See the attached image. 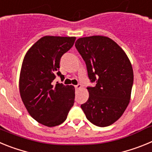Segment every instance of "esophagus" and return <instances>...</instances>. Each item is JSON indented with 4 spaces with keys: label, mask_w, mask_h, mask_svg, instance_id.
<instances>
[{
    "label": "esophagus",
    "mask_w": 152,
    "mask_h": 152,
    "mask_svg": "<svg viewBox=\"0 0 152 152\" xmlns=\"http://www.w3.org/2000/svg\"><path fill=\"white\" fill-rule=\"evenodd\" d=\"M75 89H77V90H79V89H81L82 88V85L81 84H77V85H75Z\"/></svg>",
    "instance_id": "1"
}]
</instances>
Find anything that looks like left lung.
Masks as SVG:
<instances>
[{
    "mask_svg": "<svg viewBox=\"0 0 152 152\" xmlns=\"http://www.w3.org/2000/svg\"><path fill=\"white\" fill-rule=\"evenodd\" d=\"M75 47L85 61L95 87L87 88L88 101L80 106L87 119L105 127L121 117L131 99L133 70L126 52L107 36L79 38Z\"/></svg>",
    "mask_w": 152,
    "mask_h": 152,
    "instance_id": "1",
    "label": "left lung"
}]
</instances>
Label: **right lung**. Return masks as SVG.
<instances>
[{
  "instance_id": "obj_1",
  "label": "right lung",
  "mask_w": 152,
  "mask_h": 152,
  "mask_svg": "<svg viewBox=\"0 0 152 152\" xmlns=\"http://www.w3.org/2000/svg\"><path fill=\"white\" fill-rule=\"evenodd\" d=\"M75 36H45L29 48L21 66L19 89L26 110L35 120L48 127L65 121L75 103L72 85L53 84L57 74L64 77L60 59L73 46Z\"/></svg>"
}]
</instances>
